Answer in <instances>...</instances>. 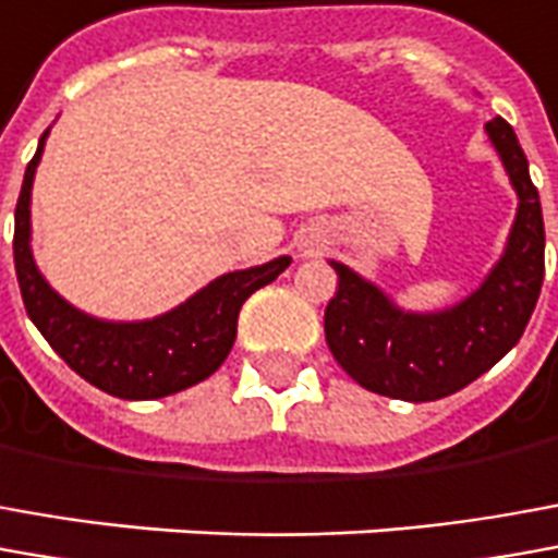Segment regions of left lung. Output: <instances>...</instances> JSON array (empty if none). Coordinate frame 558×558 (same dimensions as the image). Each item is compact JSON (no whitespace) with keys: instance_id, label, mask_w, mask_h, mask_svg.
I'll use <instances>...</instances> for the list:
<instances>
[{"instance_id":"obj_1","label":"left lung","mask_w":558,"mask_h":558,"mask_svg":"<svg viewBox=\"0 0 558 558\" xmlns=\"http://www.w3.org/2000/svg\"><path fill=\"white\" fill-rule=\"evenodd\" d=\"M517 191L505 252L471 294L444 310H403L361 272L330 260L337 294L325 310L330 352L359 386L401 401H437L464 389L520 343L544 282V215L529 160L505 118L486 124Z\"/></svg>"}]
</instances>
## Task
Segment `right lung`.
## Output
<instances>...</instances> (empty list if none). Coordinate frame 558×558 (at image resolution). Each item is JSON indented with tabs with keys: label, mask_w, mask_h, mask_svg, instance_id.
I'll use <instances>...</instances> for the list:
<instances>
[{
	"label": "right lung",
	"mask_w": 558,
	"mask_h": 558,
	"mask_svg": "<svg viewBox=\"0 0 558 558\" xmlns=\"http://www.w3.org/2000/svg\"><path fill=\"white\" fill-rule=\"evenodd\" d=\"M48 133L51 126L41 133L36 157L23 172L14 209V270L26 316L81 379L114 398L155 401L209 379L233 349L242 303L257 288L270 286L291 257L279 255L257 267L225 272L155 318L114 322L84 313L53 291L33 257V182Z\"/></svg>",
	"instance_id": "add662e5"
}]
</instances>
